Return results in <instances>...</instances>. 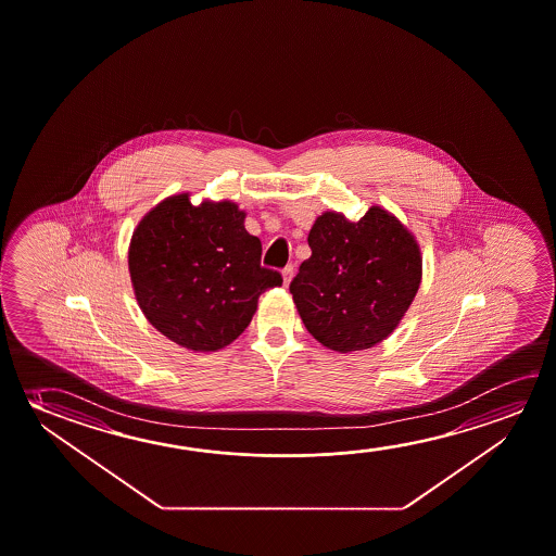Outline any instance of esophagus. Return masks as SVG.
<instances>
[{"label": "esophagus", "instance_id": "esophagus-1", "mask_svg": "<svg viewBox=\"0 0 556 556\" xmlns=\"http://www.w3.org/2000/svg\"><path fill=\"white\" fill-rule=\"evenodd\" d=\"M292 275H294V265H287V267L282 269V282H285V287H289V282L292 281Z\"/></svg>", "mask_w": 556, "mask_h": 556}]
</instances>
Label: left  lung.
Instances as JSON below:
<instances>
[{"instance_id":"left-lung-1","label":"left lung","mask_w":556,"mask_h":556,"mask_svg":"<svg viewBox=\"0 0 556 556\" xmlns=\"http://www.w3.org/2000/svg\"><path fill=\"white\" fill-rule=\"evenodd\" d=\"M291 294L309 334L337 352L366 351L393 333L421 281L414 235L371 205L358 222L325 212L308 235Z\"/></svg>"}]
</instances>
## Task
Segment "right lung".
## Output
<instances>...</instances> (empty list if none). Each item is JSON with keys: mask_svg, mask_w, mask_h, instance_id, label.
<instances>
[{"mask_svg": "<svg viewBox=\"0 0 556 556\" xmlns=\"http://www.w3.org/2000/svg\"><path fill=\"white\" fill-rule=\"evenodd\" d=\"M232 202L190 204L167 198L132 232L128 271L138 306L167 339L188 351L214 352L239 337L262 292L282 285L262 267V242L244 229Z\"/></svg>", "mask_w": 556, "mask_h": 556, "instance_id": "right-lung-1", "label": "right lung"}]
</instances>
